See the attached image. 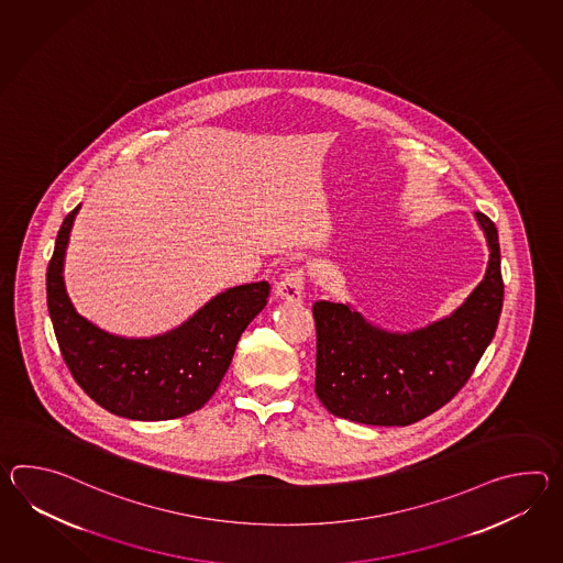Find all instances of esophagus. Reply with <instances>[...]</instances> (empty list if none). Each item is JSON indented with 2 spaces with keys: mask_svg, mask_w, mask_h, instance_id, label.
I'll return each mask as SVG.
<instances>
[{
  "mask_svg": "<svg viewBox=\"0 0 563 563\" xmlns=\"http://www.w3.org/2000/svg\"><path fill=\"white\" fill-rule=\"evenodd\" d=\"M302 290H305V271L302 268H292L276 283L275 287L276 297L287 300L302 299Z\"/></svg>",
  "mask_w": 563,
  "mask_h": 563,
  "instance_id": "obj_1",
  "label": "esophagus"
}]
</instances>
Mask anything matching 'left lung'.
Here are the masks:
<instances>
[{
	"mask_svg": "<svg viewBox=\"0 0 563 563\" xmlns=\"http://www.w3.org/2000/svg\"><path fill=\"white\" fill-rule=\"evenodd\" d=\"M488 242L485 278L461 309L413 333L365 323L347 305L314 300V391L327 410L360 424L408 426L449 404L471 379L503 309L499 234L476 212Z\"/></svg>",
	"mask_w": 563,
	"mask_h": 563,
	"instance_id": "obj_1",
	"label": "left lung"
}]
</instances>
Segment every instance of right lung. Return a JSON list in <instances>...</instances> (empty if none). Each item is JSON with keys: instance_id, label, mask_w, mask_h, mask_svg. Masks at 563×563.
<instances>
[{"instance_id": "obj_1", "label": "right lung", "mask_w": 563, "mask_h": 563, "mask_svg": "<svg viewBox=\"0 0 563 563\" xmlns=\"http://www.w3.org/2000/svg\"><path fill=\"white\" fill-rule=\"evenodd\" d=\"M76 212L78 206L64 218L46 271L52 325L76 384L104 410L131 420H174L200 410L220 386L242 331L263 311L271 285L228 288L162 338L109 335L75 311L64 288V249Z\"/></svg>"}]
</instances>
